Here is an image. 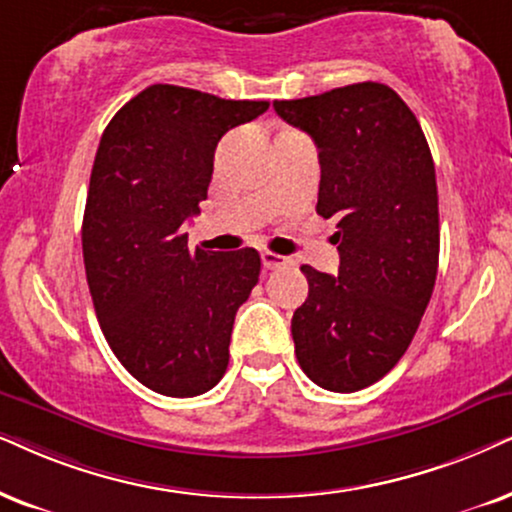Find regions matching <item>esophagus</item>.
<instances>
[{
	"mask_svg": "<svg viewBox=\"0 0 512 512\" xmlns=\"http://www.w3.org/2000/svg\"><path fill=\"white\" fill-rule=\"evenodd\" d=\"M262 264L267 269H283V267H290V257H283V255H276V252H269L264 250L262 252Z\"/></svg>",
	"mask_w": 512,
	"mask_h": 512,
	"instance_id": "obj_1",
	"label": "esophagus"
}]
</instances>
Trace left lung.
Returning <instances> with one entry per match:
<instances>
[{
    "mask_svg": "<svg viewBox=\"0 0 512 512\" xmlns=\"http://www.w3.org/2000/svg\"><path fill=\"white\" fill-rule=\"evenodd\" d=\"M319 148L316 212L338 219V276L302 264L295 357L323 390L378 383L409 349L439 264L435 163L416 115L387 84L359 82L274 101Z\"/></svg>",
    "mask_w": 512,
    "mask_h": 512,
    "instance_id": "obj_1",
    "label": "left lung"
}]
</instances>
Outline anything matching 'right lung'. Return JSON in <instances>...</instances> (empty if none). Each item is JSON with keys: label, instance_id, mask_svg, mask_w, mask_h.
<instances>
[{"label": "right lung", "instance_id": "obj_1", "mask_svg": "<svg viewBox=\"0 0 512 512\" xmlns=\"http://www.w3.org/2000/svg\"><path fill=\"white\" fill-rule=\"evenodd\" d=\"M267 108L151 84L113 115L96 151L82 219L96 319L120 364L165 397L208 392L229 366L260 252H191L184 226L208 198L219 139Z\"/></svg>", "mask_w": 512, "mask_h": 512}]
</instances>
